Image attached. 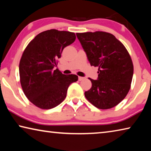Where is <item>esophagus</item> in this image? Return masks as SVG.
Here are the masks:
<instances>
[{"instance_id":"34e87169","label":"esophagus","mask_w":151,"mask_h":151,"mask_svg":"<svg viewBox=\"0 0 151 151\" xmlns=\"http://www.w3.org/2000/svg\"><path fill=\"white\" fill-rule=\"evenodd\" d=\"M83 79H85V78H84V77H82V76H78V81H83Z\"/></svg>"}]
</instances>
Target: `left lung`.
I'll return each mask as SVG.
<instances>
[{
    "instance_id": "8db88e82",
    "label": "left lung",
    "mask_w": 151,
    "mask_h": 151,
    "mask_svg": "<svg viewBox=\"0 0 151 151\" xmlns=\"http://www.w3.org/2000/svg\"><path fill=\"white\" fill-rule=\"evenodd\" d=\"M91 66H97L98 78H91L92 87L86 99L96 108L109 109L123 100L131 88L133 64L127 48L111 33H76Z\"/></svg>"
}]
</instances>
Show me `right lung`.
Returning <instances> with one entry per match:
<instances>
[{
	"mask_svg": "<svg viewBox=\"0 0 151 151\" xmlns=\"http://www.w3.org/2000/svg\"><path fill=\"white\" fill-rule=\"evenodd\" d=\"M74 32L50 29L37 35L25 48L19 63L20 81L27 99L36 106L50 109L65 100L76 75H63L58 59L64 48L74 42Z\"/></svg>",
	"mask_w": 151,
	"mask_h": 151,
	"instance_id": "obj_1",
	"label": "right lung"
}]
</instances>
